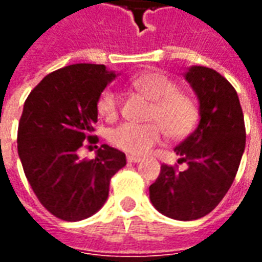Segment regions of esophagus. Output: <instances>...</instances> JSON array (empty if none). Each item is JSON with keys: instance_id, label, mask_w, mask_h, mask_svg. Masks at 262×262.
Returning <instances> with one entry per match:
<instances>
[{"instance_id": "obj_1", "label": "esophagus", "mask_w": 262, "mask_h": 262, "mask_svg": "<svg viewBox=\"0 0 262 262\" xmlns=\"http://www.w3.org/2000/svg\"><path fill=\"white\" fill-rule=\"evenodd\" d=\"M140 157H137V156H127V161L129 163H139L140 161Z\"/></svg>"}]
</instances>
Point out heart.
<instances>
[{
  "mask_svg": "<svg viewBox=\"0 0 262 262\" xmlns=\"http://www.w3.org/2000/svg\"><path fill=\"white\" fill-rule=\"evenodd\" d=\"M132 88L151 101L146 120L148 123H123L109 135L111 143L126 153L143 156L161 139V129L170 139H182L196 125L199 111L192 97L178 91V84L161 71H146L130 81ZM119 97L105 90L97 101L98 114L108 120L119 115Z\"/></svg>",
  "mask_w": 262,
  "mask_h": 262,
  "instance_id": "1",
  "label": "heart"
}]
</instances>
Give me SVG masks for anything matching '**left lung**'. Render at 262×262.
I'll return each instance as SVG.
<instances>
[{"mask_svg":"<svg viewBox=\"0 0 262 262\" xmlns=\"http://www.w3.org/2000/svg\"><path fill=\"white\" fill-rule=\"evenodd\" d=\"M199 99L201 120L174 151L188 168L161 165L150 185V201L160 213L195 220L212 212L236 178L246 147V126L236 90L217 71L192 66L185 73Z\"/></svg>","mask_w":262,"mask_h":262,"instance_id":"obj_1","label":"left lung"}]
</instances>
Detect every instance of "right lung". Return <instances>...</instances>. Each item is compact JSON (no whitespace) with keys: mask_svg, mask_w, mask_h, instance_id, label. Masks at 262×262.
Wrapping results in <instances>:
<instances>
[{"mask_svg":"<svg viewBox=\"0 0 262 262\" xmlns=\"http://www.w3.org/2000/svg\"><path fill=\"white\" fill-rule=\"evenodd\" d=\"M115 77L103 64H71L46 75L26 98L18 154L39 202L61 220L78 222L98 212L111 178L126 165L125 153L108 144L92 160L77 154L85 140L97 142V101Z\"/></svg>","mask_w":262,"mask_h":262,"instance_id":"right-lung-1","label":"right lung"}]
</instances>
